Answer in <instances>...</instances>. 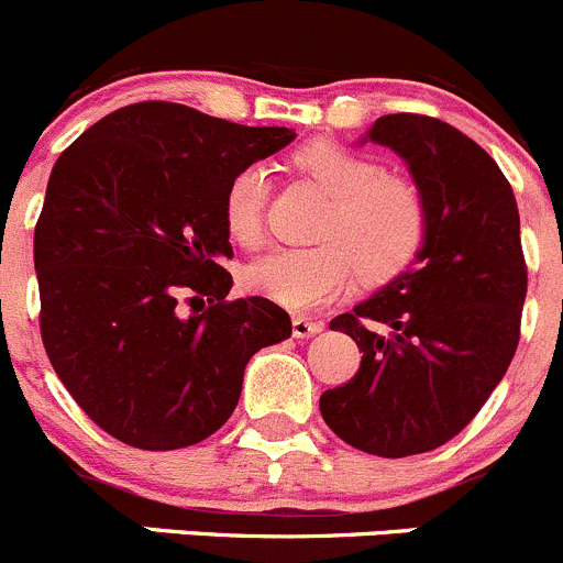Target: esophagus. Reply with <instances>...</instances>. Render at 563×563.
<instances>
[{
  "instance_id": "obj_1",
  "label": "esophagus",
  "mask_w": 563,
  "mask_h": 563,
  "mask_svg": "<svg viewBox=\"0 0 563 563\" xmlns=\"http://www.w3.org/2000/svg\"><path fill=\"white\" fill-rule=\"evenodd\" d=\"M322 331L320 320H309V317H292V336L295 339H309Z\"/></svg>"
}]
</instances>
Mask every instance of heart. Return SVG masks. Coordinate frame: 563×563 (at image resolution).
<instances>
[{"mask_svg": "<svg viewBox=\"0 0 563 563\" xmlns=\"http://www.w3.org/2000/svg\"><path fill=\"white\" fill-rule=\"evenodd\" d=\"M295 169L325 197V216L311 249H279L254 260L243 282L260 298L292 311L328 303L361 274L369 284L402 276L419 260L430 235V210L413 180L388 175L375 158L336 142H309L292 155ZM268 175L260 164L243 166L224 191V227L241 246L263 238Z\"/></svg>", "mask_w": 563, "mask_h": 563, "instance_id": "1", "label": "heart"}]
</instances>
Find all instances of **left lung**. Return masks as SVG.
<instances>
[{
    "instance_id": "1",
    "label": "left lung",
    "mask_w": 563,
    "mask_h": 563,
    "mask_svg": "<svg viewBox=\"0 0 563 563\" xmlns=\"http://www.w3.org/2000/svg\"><path fill=\"white\" fill-rule=\"evenodd\" d=\"M366 139L408 164L430 235L413 268L331 320L364 355L320 413L344 443L397 460L452 441L487 402L520 342L528 271L515 194L473 139L424 114L380 117Z\"/></svg>"
}]
</instances>
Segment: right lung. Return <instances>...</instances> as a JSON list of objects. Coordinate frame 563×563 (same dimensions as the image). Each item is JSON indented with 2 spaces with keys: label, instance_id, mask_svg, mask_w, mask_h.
<instances>
[{
  "label": "right lung",
  "instance_id": "add662e5",
  "mask_svg": "<svg viewBox=\"0 0 563 563\" xmlns=\"http://www.w3.org/2000/svg\"><path fill=\"white\" fill-rule=\"evenodd\" d=\"M289 128L183 103L122 106L54 164L35 227L41 333L79 408L117 441L186 449L232 416L249 358L292 333L274 300H227V183L279 153ZM209 298V309L183 316Z\"/></svg>",
  "mask_w": 563,
  "mask_h": 563
}]
</instances>
